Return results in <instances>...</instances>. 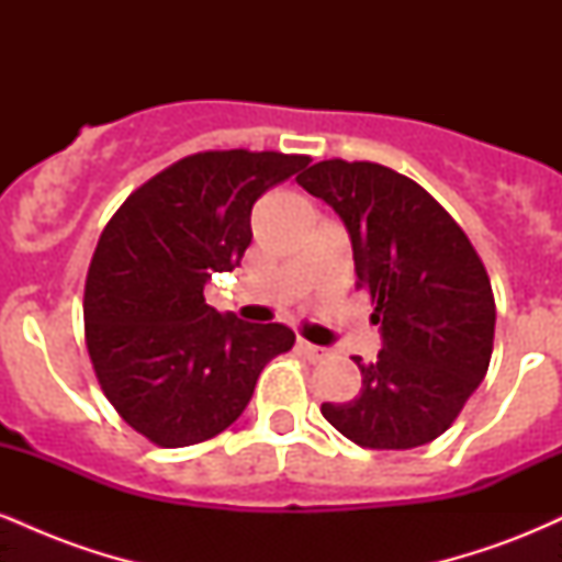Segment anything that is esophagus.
Returning a JSON list of instances; mask_svg holds the SVG:
<instances>
[{
	"mask_svg": "<svg viewBox=\"0 0 562 562\" xmlns=\"http://www.w3.org/2000/svg\"><path fill=\"white\" fill-rule=\"evenodd\" d=\"M295 348H299V351L308 359V362H322V359L330 357V353H327V348H319V346L308 344V340H303V338H299V344H295Z\"/></svg>",
	"mask_w": 562,
	"mask_h": 562,
	"instance_id": "1",
	"label": "esophagus"
}]
</instances>
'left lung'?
<instances>
[{
    "mask_svg": "<svg viewBox=\"0 0 562 562\" xmlns=\"http://www.w3.org/2000/svg\"><path fill=\"white\" fill-rule=\"evenodd\" d=\"M351 235L357 288L370 293L383 348L351 402L322 404L348 441L396 451L434 441L486 375L496 306L486 267L460 224L404 173L372 160H319L295 177Z\"/></svg>",
    "mask_w": 562,
    "mask_h": 562,
    "instance_id": "left-lung-1",
    "label": "left lung"
}]
</instances>
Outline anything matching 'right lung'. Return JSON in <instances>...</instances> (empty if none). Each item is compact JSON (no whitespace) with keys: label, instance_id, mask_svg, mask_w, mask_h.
I'll list each match as a JSON object with an SVG mask.
<instances>
[{"label":"right lung","instance_id":"obj_1","mask_svg":"<svg viewBox=\"0 0 562 562\" xmlns=\"http://www.w3.org/2000/svg\"><path fill=\"white\" fill-rule=\"evenodd\" d=\"M308 156L205 150L147 179L102 229L83 285V338L113 409L156 447L227 430L274 357L285 325H250L203 299L250 245V209Z\"/></svg>","mask_w":562,"mask_h":562}]
</instances>
